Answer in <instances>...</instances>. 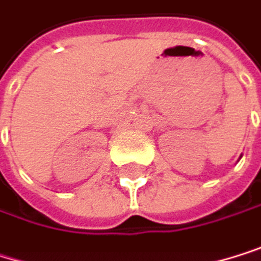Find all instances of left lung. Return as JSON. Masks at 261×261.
I'll return each instance as SVG.
<instances>
[{
    "mask_svg": "<svg viewBox=\"0 0 261 261\" xmlns=\"http://www.w3.org/2000/svg\"><path fill=\"white\" fill-rule=\"evenodd\" d=\"M240 158H241V156H240Z\"/></svg>",
    "mask_w": 261,
    "mask_h": 261,
    "instance_id": "obj_1",
    "label": "left lung"
}]
</instances>
